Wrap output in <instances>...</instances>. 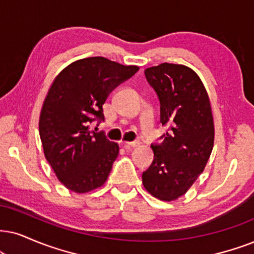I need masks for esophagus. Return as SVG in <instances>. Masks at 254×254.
<instances>
[{
	"instance_id": "34e87169",
	"label": "esophagus",
	"mask_w": 254,
	"mask_h": 254,
	"mask_svg": "<svg viewBox=\"0 0 254 254\" xmlns=\"http://www.w3.org/2000/svg\"><path fill=\"white\" fill-rule=\"evenodd\" d=\"M139 145V142L138 140H133V142H125L124 146L125 147H133V146H138Z\"/></svg>"
}]
</instances>
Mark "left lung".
<instances>
[{
  "instance_id": "1",
  "label": "left lung",
  "mask_w": 254,
  "mask_h": 254,
  "mask_svg": "<svg viewBox=\"0 0 254 254\" xmlns=\"http://www.w3.org/2000/svg\"><path fill=\"white\" fill-rule=\"evenodd\" d=\"M146 81L160 104V123L168 132L151 144L153 162L143 185L160 200H175L191 188L206 165L214 140L210 99L197 73L182 64L147 68Z\"/></svg>"
}]
</instances>
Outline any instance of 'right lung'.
I'll list each match as a JSON object with an SVG mask.
<instances>
[{"label": "right lung", "instance_id": "1", "mask_svg": "<svg viewBox=\"0 0 254 254\" xmlns=\"http://www.w3.org/2000/svg\"><path fill=\"white\" fill-rule=\"evenodd\" d=\"M137 71L136 65L89 57L66 66L51 84L41 110L40 137L48 163L69 190L84 193L107 181L120 147L89 127L104 121L108 96Z\"/></svg>", "mask_w": 254, "mask_h": 254}]
</instances>
